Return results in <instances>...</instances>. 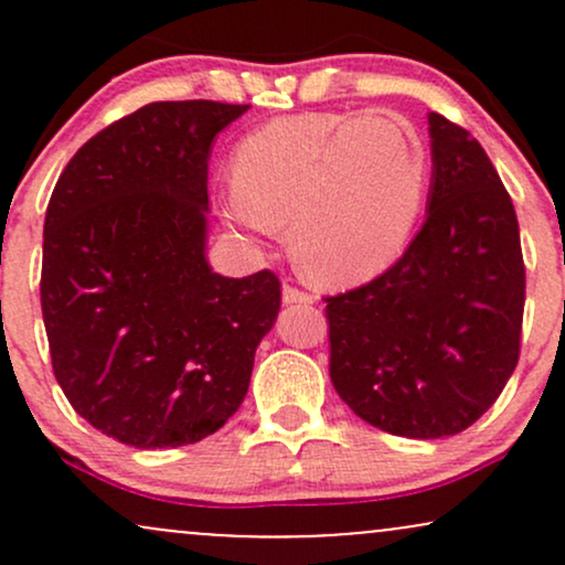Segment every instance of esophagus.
Returning <instances> with one entry per match:
<instances>
[{"label":"esophagus","mask_w":565,"mask_h":565,"mask_svg":"<svg viewBox=\"0 0 565 565\" xmlns=\"http://www.w3.org/2000/svg\"><path fill=\"white\" fill-rule=\"evenodd\" d=\"M281 297H284V302H287V305H310V302H313V297H310L308 291L291 287V284H284Z\"/></svg>","instance_id":"34e87169"}]
</instances>
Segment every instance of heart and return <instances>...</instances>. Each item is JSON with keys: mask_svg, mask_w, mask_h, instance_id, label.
Segmentation results:
<instances>
[{"mask_svg": "<svg viewBox=\"0 0 565 565\" xmlns=\"http://www.w3.org/2000/svg\"><path fill=\"white\" fill-rule=\"evenodd\" d=\"M425 193L427 148L414 127L385 114H297L238 142L220 215L252 238L287 223L297 268L350 287L398 260Z\"/></svg>", "mask_w": 565, "mask_h": 565, "instance_id": "1", "label": "heart"}]
</instances>
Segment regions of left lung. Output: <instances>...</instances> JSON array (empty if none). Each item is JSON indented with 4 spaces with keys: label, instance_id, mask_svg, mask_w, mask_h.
Masks as SVG:
<instances>
[{
    "label": "left lung",
    "instance_id": "left-lung-1",
    "mask_svg": "<svg viewBox=\"0 0 565 565\" xmlns=\"http://www.w3.org/2000/svg\"><path fill=\"white\" fill-rule=\"evenodd\" d=\"M427 217L398 263L329 297V377L369 425L446 438L491 408L521 350L526 268L510 193L468 129L427 114Z\"/></svg>",
    "mask_w": 565,
    "mask_h": 565
}]
</instances>
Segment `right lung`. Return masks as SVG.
Masks as SVG:
<instances>
[{"mask_svg":"<svg viewBox=\"0 0 565 565\" xmlns=\"http://www.w3.org/2000/svg\"><path fill=\"white\" fill-rule=\"evenodd\" d=\"M249 106L148 103L87 140L44 217L42 316L57 385L103 436L174 449L242 406L274 329L270 270L206 260L212 140Z\"/></svg>","mask_w":565,"mask_h":565,"instance_id":"1","label":"right lung"}]
</instances>
